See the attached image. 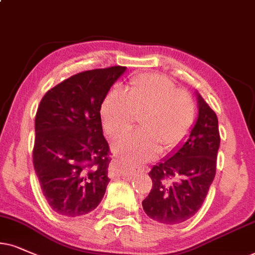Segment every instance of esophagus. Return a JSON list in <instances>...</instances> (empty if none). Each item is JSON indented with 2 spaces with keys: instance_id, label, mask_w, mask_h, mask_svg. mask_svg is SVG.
I'll list each match as a JSON object with an SVG mask.
<instances>
[{
  "instance_id": "1",
  "label": "esophagus",
  "mask_w": 255,
  "mask_h": 255,
  "mask_svg": "<svg viewBox=\"0 0 255 255\" xmlns=\"http://www.w3.org/2000/svg\"><path fill=\"white\" fill-rule=\"evenodd\" d=\"M115 173H119V174H126V175H128V176H133V175H135V172H131V173H124V170L121 169V166H120V163L119 162H115Z\"/></svg>"
}]
</instances>
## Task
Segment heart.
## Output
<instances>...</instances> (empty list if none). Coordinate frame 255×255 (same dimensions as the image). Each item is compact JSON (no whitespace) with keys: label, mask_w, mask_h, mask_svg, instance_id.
<instances>
[{"label":"heart","mask_w":255,"mask_h":255,"mask_svg":"<svg viewBox=\"0 0 255 255\" xmlns=\"http://www.w3.org/2000/svg\"><path fill=\"white\" fill-rule=\"evenodd\" d=\"M137 118L142 131L126 135L113 146L128 167H137L161 150L178 148L192 129L195 105L192 96L159 74H143L131 80L127 95L113 90L101 105V120L112 137L127 133Z\"/></svg>","instance_id":"obj_1"}]
</instances>
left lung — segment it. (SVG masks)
I'll use <instances>...</instances> for the list:
<instances>
[{"mask_svg": "<svg viewBox=\"0 0 255 255\" xmlns=\"http://www.w3.org/2000/svg\"><path fill=\"white\" fill-rule=\"evenodd\" d=\"M196 100L198 119L186 142L148 173L153 187L142 207L161 224L176 225L191 219L204 204L215 176L220 146L218 118L199 93Z\"/></svg>", "mask_w": 255, "mask_h": 255, "instance_id": "obj_1", "label": "left lung"}]
</instances>
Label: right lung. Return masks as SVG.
<instances>
[{
  "label": "right lung",
  "mask_w": 255,
  "mask_h": 255,
  "mask_svg": "<svg viewBox=\"0 0 255 255\" xmlns=\"http://www.w3.org/2000/svg\"><path fill=\"white\" fill-rule=\"evenodd\" d=\"M126 67L87 70L48 90L35 118L33 162L57 214L81 217L98 207L111 181L101 105Z\"/></svg>",
  "instance_id": "add662e5"
}]
</instances>
